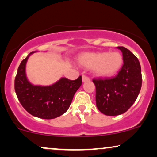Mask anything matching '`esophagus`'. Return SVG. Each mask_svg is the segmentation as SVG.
<instances>
[{"mask_svg":"<svg viewBox=\"0 0 157 157\" xmlns=\"http://www.w3.org/2000/svg\"><path fill=\"white\" fill-rule=\"evenodd\" d=\"M90 78L86 76V75H82V81H83V82H88V81H90Z\"/></svg>","mask_w":157,"mask_h":157,"instance_id":"esophagus-1","label":"esophagus"}]
</instances>
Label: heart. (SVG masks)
<instances>
[{
    "label": "heart",
    "instance_id": "heart-1",
    "mask_svg": "<svg viewBox=\"0 0 157 157\" xmlns=\"http://www.w3.org/2000/svg\"><path fill=\"white\" fill-rule=\"evenodd\" d=\"M79 61L88 69H94L99 77L113 76L120 70L123 64V56L118 52H88L80 56Z\"/></svg>",
    "mask_w": 157,
    "mask_h": 157
}]
</instances>
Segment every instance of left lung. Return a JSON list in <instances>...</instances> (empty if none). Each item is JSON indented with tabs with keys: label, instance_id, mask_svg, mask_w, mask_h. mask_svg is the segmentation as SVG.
Instances as JSON below:
<instances>
[{
	"label": "left lung",
	"instance_id": "8db88e82",
	"mask_svg": "<svg viewBox=\"0 0 157 157\" xmlns=\"http://www.w3.org/2000/svg\"><path fill=\"white\" fill-rule=\"evenodd\" d=\"M122 52L121 69L115 77L94 78L96 102L99 110L106 116L123 114L137 99L142 86L140 64L131 51L118 47Z\"/></svg>",
	"mask_w": 157,
	"mask_h": 157
}]
</instances>
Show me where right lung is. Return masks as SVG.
Segmentation results:
<instances>
[{
    "label": "right lung",
    "mask_w": 157,
    "mask_h": 157,
    "mask_svg": "<svg viewBox=\"0 0 157 157\" xmlns=\"http://www.w3.org/2000/svg\"><path fill=\"white\" fill-rule=\"evenodd\" d=\"M22 60L14 80V89L22 106L32 116L43 119H52L67 111L82 80L80 76L70 80L62 77L50 86H33L25 75L26 62L32 53Z\"/></svg>",
    "instance_id": "obj_1"
}]
</instances>
